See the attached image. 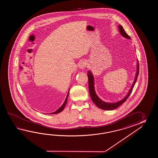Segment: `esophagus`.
<instances>
[{
  "mask_svg": "<svg viewBox=\"0 0 158 158\" xmlns=\"http://www.w3.org/2000/svg\"><path fill=\"white\" fill-rule=\"evenodd\" d=\"M86 67V62L85 61H82L78 64V67L81 69H84Z\"/></svg>",
  "mask_w": 158,
  "mask_h": 158,
  "instance_id": "obj_1",
  "label": "esophagus"
}]
</instances>
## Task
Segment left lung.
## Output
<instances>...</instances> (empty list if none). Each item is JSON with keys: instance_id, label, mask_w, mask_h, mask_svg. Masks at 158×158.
Returning a JSON list of instances; mask_svg holds the SVG:
<instances>
[{"instance_id": "1", "label": "left lung", "mask_w": 158, "mask_h": 158, "mask_svg": "<svg viewBox=\"0 0 158 158\" xmlns=\"http://www.w3.org/2000/svg\"><path fill=\"white\" fill-rule=\"evenodd\" d=\"M118 27L119 28V30L121 34V35L124 37L125 38H127L128 39H131V37L128 35L127 33L125 31L124 29H123V27L121 25H119ZM139 63L138 61H137V73H136V76H135V80L133 82V84L131 86V90L129 91L128 95L122 99L121 101H118V102L116 103H106L104 102L103 101H102L101 99H99V97L97 95V94L95 92L94 90V78H93V74H91L90 71L87 72V76H88V80H89V92H90V95L91 98L92 99L93 102H94L95 105L102 110H114L115 108H118V106H120L121 104H123L124 102L127 101V99H128V97H129V95L131 94V91L133 90V89L134 87V85L136 82V81L137 79L138 76L139 74Z\"/></svg>"}]
</instances>
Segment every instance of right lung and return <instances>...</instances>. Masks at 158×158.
<instances>
[{
  "instance_id": "right-lung-1",
  "label": "right lung",
  "mask_w": 158,
  "mask_h": 158,
  "mask_svg": "<svg viewBox=\"0 0 158 158\" xmlns=\"http://www.w3.org/2000/svg\"><path fill=\"white\" fill-rule=\"evenodd\" d=\"M69 90L67 96V98H66V99H65V102H64L63 104L57 110V111L54 112L53 113H51L50 114H57L59 113V112H61V111H63V110H64V107H65V105L67 104V102L68 97V95H69Z\"/></svg>"
}]
</instances>
